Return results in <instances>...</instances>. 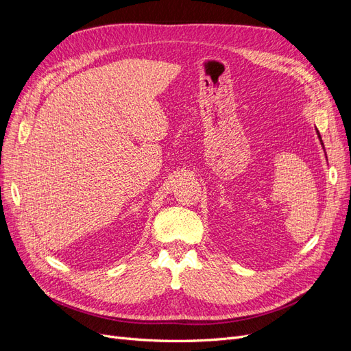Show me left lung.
Returning <instances> with one entry per match:
<instances>
[{"instance_id":"8db88e82","label":"left lung","mask_w":351,"mask_h":351,"mask_svg":"<svg viewBox=\"0 0 351 351\" xmlns=\"http://www.w3.org/2000/svg\"><path fill=\"white\" fill-rule=\"evenodd\" d=\"M316 133H317V137H319V142H321V145H322V147H324V142H322V139H321V134H319V132H317V129H316ZM324 151H325V147H324ZM325 156H326V154H325Z\"/></svg>"}]
</instances>
